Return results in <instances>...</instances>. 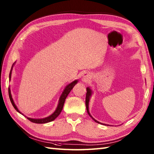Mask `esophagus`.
<instances>
[{
    "label": "esophagus",
    "instance_id": "1",
    "mask_svg": "<svg viewBox=\"0 0 154 154\" xmlns=\"http://www.w3.org/2000/svg\"><path fill=\"white\" fill-rule=\"evenodd\" d=\"M90 78V77H89V75H87V74H85L84 75V79L85 80V81H87L88 79H89Z\"/></svg>",
    "mask_w": 154,
    "mask_h": 154
}]
</instances>
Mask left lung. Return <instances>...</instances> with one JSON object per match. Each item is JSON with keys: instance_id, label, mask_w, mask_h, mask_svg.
I'll list each match as a JSON object with an SVG mask.
<instances>
[{"instance_id": "1", "label": "left lung", "mask_w": 154, "mask_h": 154, "mask_svg": "<svg viewBox=\"0 0 154 154\" xmlns=\"http://www.w3.org/2000/svg\"><path fill=\"white\" fill-rule=\"evenodd\" d=\"M91 94H92V91H91V89H90L89 87H87V93H86V99H85V104H86V108H87V113H88V114H89V115L94 120V122H96L99 123V124H104V125H106V124H103V123L99 122V121L96 120L95 119H94V118H93L92 116L91 115V114H90V112H89V99H90V97H91Z\"/></svg>"}]
</instances>
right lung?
<instances>
[{"mask_svg": "<svg viewBox=\"0 0 154 154\" xmlns=\"http://www.w3.org/2000/svg\"><path fill=\"white\" fill-rule=\"evenodd\" d=\"M14 64H13V65H14ZM13 65H12V66L11 72H10L9 80H11V74H12V67H13ZM77 82H78V81L77 80H75V81H73V82H72V83L67 85L65 87V89L63 90V93H62L61 95V97L60 98V100H59L58 105L57 106L56 110H55V112L52 114H51L50 116H48L46 118H44V119H31V118H28V117H26H26L27 118V119H28L29 120L31 121V122H34V123H36V124L48 123V122H51V121L54 120L59 115H60V114L61 113L62 109H63V105H64V103H65V99H66V98H67V95L69 94V93H70L71 90L73 89V87L77 83ZM8 94H9L10 100H11V103L12 104V106H14V108L15 110L16 111H18L19 113L22 114L20 112L19 110L18 109L17 106H16V104L14 103V100H13L12 95H11V89H10V88H8ZM22 114V115H24V114Z\"/></svg>", "mask_w": 154, "mask_h": 154, "instance_id": "add662e5", "label": "right lung"}]
</instances>
